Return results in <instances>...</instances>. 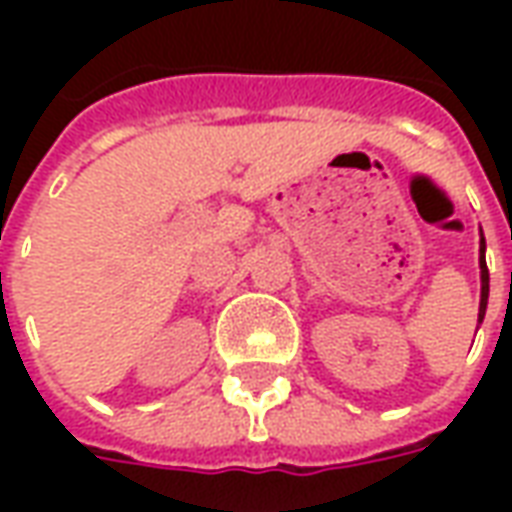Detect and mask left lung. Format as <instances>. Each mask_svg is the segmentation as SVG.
I'll return each instance as SVG.
<instances>
[{
	"label": "left lung",
	"instance_id": "left-lung-1",
	"mask_svg": "<svg viewBox=\"0 0 512 512\" xmlns=\"http://www.w3.org/2000/svg\"><path fill=\"white\" fill-rule=\"evenodd\" d=\"M483 244V252H485V238L480 241ZM480 268H483V296H480V321H483L485 315V304H488V268H485V255L480 260ZM510 288H512V274H510Z\"/></svg>",
	"mask_w": 512,
	"mask_h": 512
}]
</instances>
